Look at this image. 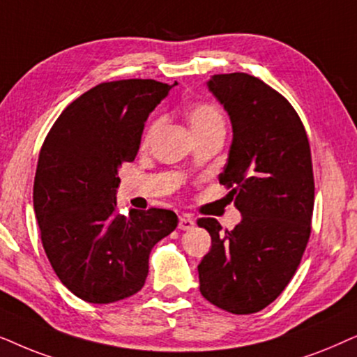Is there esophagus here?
Returning a JSON list of instances; mask_svg holds the SVG:
<instances>
[{
	"label": "esophagus",
	"instance_id": "34e87169",
	"mask_svg": "<svg viewBox=\"0 0 357 357\" xmlns=\"http://www.w3.org/2000/svg\"><path fill=\"white\" fill-rule=\"evenodd\" d=\"M194 225H196V223H194V220L189 215L179 217V225H178L179 230H192Z\"/></svg>",
	"mask_w": 357,
	"mask_h": 357
}]
</instances>
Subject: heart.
Here are the masks:
<instances>
[{
  "label": "heart",
  "instance_id": "1",
  "mask_svg": "<svg viewBox=\"0 0 357 357\" xmlns=\"http://www.w3.org/2000/svg\"><path fill=\"white\" fill-rule=\"evenodd\" d=\"M188 121L192 129V134H201V132L213 129V127H223V116L220 109L211 102H194L188 109ZM156 129H158V122L156 121H153L146 127L144 135V145H146L151 140Z\"/></svg>",
  "mask_w": 357,
  "mask_h": 357
}]
</instances>
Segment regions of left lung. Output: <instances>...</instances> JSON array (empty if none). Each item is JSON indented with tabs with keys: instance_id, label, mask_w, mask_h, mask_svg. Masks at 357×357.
Returning <instances> with one entry per match:
<instances>
[{
	"instance_id": "left-lung-1",
	"label": "left lung",
	"mask_w": 357,
	"mask_h": 357,
	"mask_svg": "<svg viewBox=\"0 0 357 357\" xmlns=\"http://www.w3.org/2000/svg\"><path fill=\"white\" fill-rule=\"evenodd\" d=\"M230 116L234 140L218 181L241 212L234 230L199 218L211 251L197 266L204 298L236 315L263 310L301 264L312 231V155L303 123L282 94L248 73L207 82Z\"/></svg>"
}]
</instances>
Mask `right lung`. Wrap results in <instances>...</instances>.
I'll list each match as a JSON object with an SVG mask.
<instances>
[{
	"mask_svg": "<svg viewBox=\"0 0 357 357\" xmlns=\"http://www.w3.org/2000/svg\"><path fill=\"white\" fill-rule=\"evenodd\" d=\"M174 84H98L60 114L42 145L34 178L42 245L63 286L84 302L139 292L151 248L178 227L166 208L126 217L116 202L119 168L135 160L146 119Z\"/></svg>",
	"mask_w": 357,
	"mask_h": 357,
	"instance_id": "add662e5",
	"label": "right lung"
}]
</instances>
